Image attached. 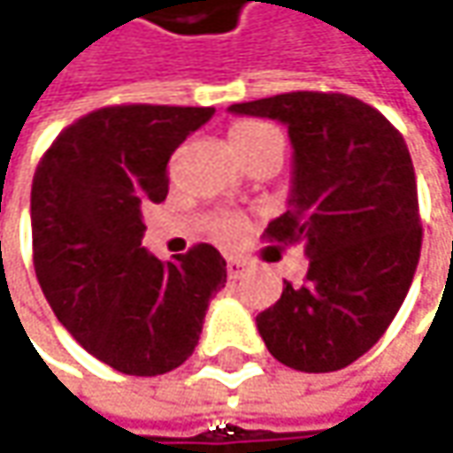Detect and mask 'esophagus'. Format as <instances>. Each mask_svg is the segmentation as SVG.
Here are the masks:
<instances>
[{
	"instance_id": "34e87169",
	"label": "esophagus",
	"mask_w": 453,
	"mask_h": 453,
	"mask_svg": "<svg viewBox=\"0 0 453 453\" xmlns=\"http://www.w3.org/2000/svg\"><path fill=\"white\" fill-rule=\"evenodd\" d=\"M226 269H227V277H230V280H241V277L246 274V261H241V258L230 256V258L226 261Z\"/></svg>"
}]
</instances>
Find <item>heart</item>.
<instances>
[{"instance_id": "1", "label": "heart", "mask_w": 453, "mask_h": 453, "mask_svg": "<svg viewBox=\"0 0 453 453\" xmlns=\"http://www.w3.org/2000/svg\"><path fill=\"white\" fill-rule=\"evenodd\" d=\"M227 135H230V146L235 148V153L241 156L243 164L264 150H277L281 156V148H284L280 130L264 120H251V118L235 120L230 125ZM241 230H243V220L238 215H220L212 226V233L220 241H235L241 235Z\"/></svg>"}]
</instances>
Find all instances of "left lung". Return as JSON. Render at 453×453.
Wrapping results in <instances>:
<instances>
[{
  "instance_id": "1",
  "label": "left lung",
  "mask_w": 453,
  "mask_h": 453,
  "mask_svg": "<svg viewBox=\"0 0 453 453\" xmlns=\"http://www.w3.org/2000/svg\"><path fill=\"white\" fill-rule=\"evenodd\" d=\"M287 125L295 146L289 210L266 241L305 246L303 284L256 315L269 354L297 372H335L364 357L403 305L420 258L411 150L380 110L338 92H287L230 104Z\"/></svg>"
}]
</instances>
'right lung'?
<instances>
[{
  "instance_id": "1",
  "label": "right lung",
  "mask_w": 453,
  "mask_h": 453,
  "mask_svg": "<svg viewBox=\"0 0 453 453\" xmlns=\"http://www.w3.org/2000/svg\"><path fill=\"white\" fill-rule=\"evenodd\" d=\"M215 107L112 104L71 122L33 176V264L58 323L122 374L192 357L226 258L197 243L173 261L141 246L146 202L169 195V158Z\"/></svg>"
}]
</instances>
